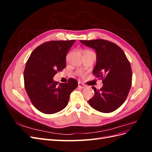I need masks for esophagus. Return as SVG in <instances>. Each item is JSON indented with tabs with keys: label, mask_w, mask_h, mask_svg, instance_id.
<instances>
[{
	"label": "esophagus",
	"mask_w": 152,
	"mask_h": 152,
	"mask_svg": "<svg viewBox=\"0 0 152 152\" xmlns=\"http://www.w3.org/2000/svg\"><path fill=\"white\" fill-rule=\"evenodd\" d=\"M78 87L81 89H84V88H86V86L84 84H82V83H80V82H79V85H78Z\"/></svg>",
	"instance_id": "1"
}]
</instances>
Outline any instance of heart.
I'll list each match as a JSON object with an SVG mask.
<instances>
[{"label":"heart","mask_w":152,"mask_h":152,"mask_svg":"<svg viewBox=\"0 0 152 152\" xmlns=\"http://www.w3.org/2000/svg\"><path fill=\"white\" fill-rule=\"evenodd\" d=\"M91 50H89V49H85V50H84V51H83V53H87V52H91ZM78 72H79V73L80 75H81V74H82V73H81V72H80V71H79Z\"/></svg>","instance_id":"b5f03b06"}]
</instances>
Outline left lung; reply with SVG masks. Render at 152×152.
Returning <instances> with one entry per match:
<instances>
[{"instance_id":"1","label":"left lung","mask_w":152,"mask_h":152,"mask_svg":"<svg viewBox=\"0 0 152 152\" xmlns=\"http://www.w3.org/2000/svg\"><path fill=\"white\" fill-rule=\"evenodd\" d=\"M80 42L96 50L97 61L94 75L103 84L94 91L89 100L91 107L98 112L110 113L118 109L125 102L132 85V70L123 50L117 44L103 39L80 40Z\"/></svg>"}]
</instances>
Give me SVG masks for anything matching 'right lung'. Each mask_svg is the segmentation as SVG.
<instances>
[{"instance_id":"1","label":"right lung","mask_w":152,"mask_h":152,"mask_svg":"<svg viewBox=\"0 0 152 152\" xmlns=\"http://www.w3.org/2000/svg\"><path fill=\"white\" fill-rule=\"evenodd\" d=\"M52 40L34 49L26 61L24 70L25 88L31 103L45 114L60 112L68 103L70 94L77 88V81L70 78L68 83L53 80L57 72L66 67V56L75 42Z\"/></svg>"}]
</instances>
